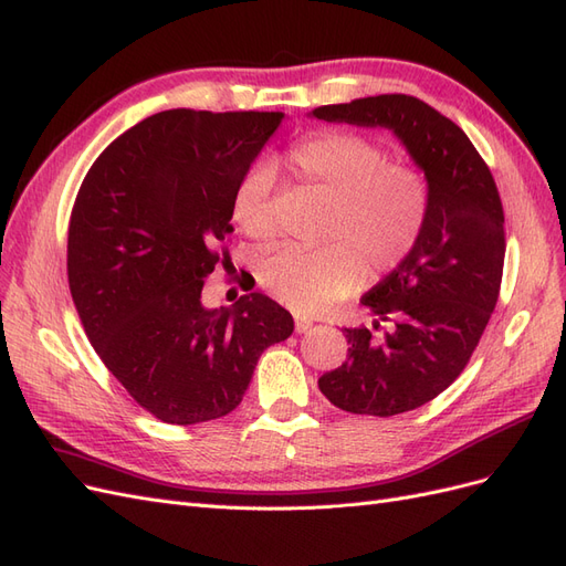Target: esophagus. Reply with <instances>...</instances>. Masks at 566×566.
Instances as JSON below:
<instances>
[{
	"label": "esophagus",
	"mask_w": 566,
	"mask_h": 566,
	"mask_svg": "<svg viewBox=\"0 0 566 566\" xmlns=\"http://www.w3.org/2000/svg\"><path fill=\"white\" fill-rule=\"evenodd\" d=\"M312 325H314V323H312L310 318H300V316L295 318V331H297V333H306V331H312Z\"/></svg>",
	"instance_id": "34e87169"
}]
</instances>
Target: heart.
Here are the masks:
<instances>
[{
	"mask_svg": "<svg viewBox=\"0 0 566 566\" xmlns=\"http://www.w3.org/2000/svg\"><path fill=\"white\" fill-rule=\"evenodd\" d=\"M287 163L325 198L333 214L325 229L331 245L283 248L260 266V283L297 314H318L352 295L368 279L401 266L424 233L432 188L416 165L389 163L387 150L354 132H318L297 142ZM276 169L252 165L233 193L231 214L254 241L276 233L271 196Z\"/></svg>",
	"mask_w": 566,
	"mask_h": 566,
	"instance_id": "b5f03b06",
	"label": "heart"
}]
</instances>
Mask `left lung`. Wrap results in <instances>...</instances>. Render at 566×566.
<instances>
[{
  "label": "left lung",
  "mask_w": 566,
  "mask_h": 566,
  "mask_svg": "<svg viewBox=\"0 0 566 566\" xmlns=\"http://www.w3.org/2000/svg\"><path fill=\"white\" fill-rule=\"evenodd\" d=\"M310 117L389 129L432 188L418 248L361 297L373 329L389 322L390 331L345 328L347 361L318 378L325 399L347 413L399 416L458 378L499 302L505 260L499 188L468 134L416 96L354 98Z\"/></svg>",
  "instance_id": "obj_1"
}]
</instances>
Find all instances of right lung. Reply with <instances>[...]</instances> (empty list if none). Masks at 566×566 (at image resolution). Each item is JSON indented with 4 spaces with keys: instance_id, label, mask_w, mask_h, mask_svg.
Here are the masks:
<instances>
[{
    "instance_id": "1",
    "label": "right lung",
    "mask_w": 566,
    "mask_h": 566,
    "mask_svg": "<svg viewBox=\"0 0 566 566\" xmlns=\"http://www.w3.org/2000/svg\"><path fill=\"white\" fill-rule=\"evenodd\" d=\"M285 113L163 111L101 153L67 231V283L101 361L169 424L231 413L266 347L295 321L250 293L208 310L202 283L229 250L231 205Z\"/></svg>"
}]
</instances>
